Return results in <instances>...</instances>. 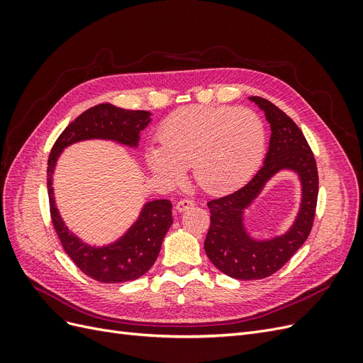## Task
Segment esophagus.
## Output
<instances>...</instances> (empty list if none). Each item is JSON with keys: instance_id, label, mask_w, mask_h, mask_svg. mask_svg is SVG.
Returning <instances> with one entry per match:
<instances>
[{"instance_id": "esophagus-1", "label": "esophagus", "mask_w": 363, "mask_h": 363, "mask_svg": "<svg viewBox=\"0 0 363 363\" xmlns=\"http://www.w3.org/2000/svg\"><path fill=\"white\" fill-rule=\"evenodd\" d=\"M194 206H195V201L192 199H183L177 203V211L184 212V211H188V208H191Z\"/></svg>"}]
</instances>
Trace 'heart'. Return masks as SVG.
I'll return each instance as SVG.
<instances>
[{
    "label": "heart",
    "instance_id": "heart-1",
    "mask_svg": "<svg viewBox=\"0 0 363 363\" xmlns=\"http://www.w3.org/2000/svg\"><path fill=\"white\" fill-rule=\"evenodd\" d=\"M162 145L150 147L151 169L168 182L194 167L200 188L212 195L251 180L267 152V130L257 113L232 106H186L163 121Z\"/></svg>",
    "mask_w": 363,
    "mask_h": 363
}]
</instances>
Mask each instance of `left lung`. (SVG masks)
I'll return each instance as SVG.
<instances>
[{"label": "left lung", "mask_w": 363, "mask_h": 363, "mask_svg": "<svg viewBox=\"0 0 363 363\" xmlns=\"http://www.w3.org/2000/svg\"><path fill=\"white\" fill-rule=\"evenodd\" d=\"M271 124V140L265 163L242 188L211 200V227L204 240L207 257L228 277L257 280L272 276L286 263L309 236L318 200V168L313 152L300 127L283 111L262 96H250ZM289 167L299 172L303 184V203L290 232L263 243L247 238L242 225V211L258 194L277 170Z\"/></svg>", "instance_id": "1"}]
</instances>
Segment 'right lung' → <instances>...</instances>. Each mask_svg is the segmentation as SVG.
<instances>
[{
  "instance_id": "add662e5",
  "label": "right lung",
  "mask_w": 363,
  "mask_h": 363,
  "mask_svg": "<svg viewBox=\"0 0 363 363\" xmlns=\"http://www.w3.org/2000/svg\"><path fill=\"white\" fill-rule=\"evenodd\" d=\"M145 111H125L112 104H98L87 108L65 128L54 142L48 157L47 179L50 215L54 230L60 239L63 250L77 267L101 283H123L136 280L152 267L162 247V240L172 224L171 201L156 200L148 203L142 211L138 223L116 244L106 248H92L82 244L63 225L52 199L51 174L60 151L74 142L83 139H113L125 145H138L139 131L150 123Z\"/></svg>"
}]
</instances>
